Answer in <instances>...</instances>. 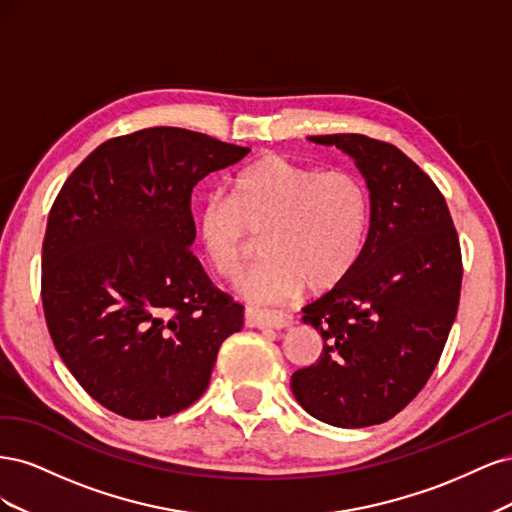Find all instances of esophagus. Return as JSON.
<instances>
[{
	"mask_svg": "<svg viewBox=\"0 0 512 512\" xmlns=\"http://www.w3.org/2000/svg\"><path fill=\"white\" fill-rule=\"evenodd\" d=\"M245 324L256 329H288L292 327V316L282 312H260V309H247Z\"/></svg>",
	"mask_w": 512,
	"mask_h": 512,
	"instance_id": "1",
	"label": "esophagus"
}]
</instances>
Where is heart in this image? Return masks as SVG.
I'll list each match as a JSON object with an SVG mask.
<instances>
[{
  "instance_id": "obj_1",
  "label": "heart",
  "mask_w": 512,
  "mask_h": 512,
  "mask_svg": "<svg viewBox=\"0 0 512 512\" xmlns=\"http://www.w3.org/2000/svg\"><path fill=\"white\" fill-rule=\"evenodd\" d=\"M369 224L363 181L342 168L320 170L269 153L243 168L232 196H211L198 237L213 271L237 280L252 258L250 235L265 238L267 262L241 284L256 305H280L305 290L342 284L361 258Z\"/></svg>"
}]
</instances>
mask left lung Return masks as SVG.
I'll use <instances>...</instances> for the list:
<instances>
[{
	"label": "left lung",
	"mask_w": 512,
	"mask_h": 512,
	"mask_svg": "<svg viewBox=\"0 0 512 512\" xmlns=\"http://www.w3.org/2000/svg\"><path fill=\"white\" fill-rule=\"evenodd\" d=\"M309 141L335 145L361 170L369 230L352 273L303 307L324 346L290 386L322 423L378 425L404 410L438 365L461 292L457 230L436 183L395 145L363 134Z\"/></svg>",
	"instance_id": "left-lung-1"
}]
</instances>
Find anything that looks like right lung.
Wrapping results in <instances>:
<instances>
[{
  "label": "right lung",
  "instance_id": "right-lung-1",
  "mask_svg": "<svg viewBox=\"0 0 512 512\" xmlns=\"http://www.w3.org/2000/svg\"><path fill=\"white\" fill-rule=\"evenodd\" d=\"M250 149L183 128L102 143L57 194L42 243V305L70 374L111 412L149 421L207 391L243 305L190 247L192 190Z\"/></svg>",
  "mask_w": 512,
  "mask_h": 512
}]
</instances>
